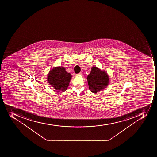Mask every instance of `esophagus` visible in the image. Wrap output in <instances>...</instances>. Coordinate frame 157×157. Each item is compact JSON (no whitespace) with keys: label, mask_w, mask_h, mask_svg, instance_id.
<instances>
[{"label":"esophagus","mask_w":157,"mask_h":157,"mask_svg":"<svg viewBox=\"0 0 157 157\" xmlns=\"http://www.w3.org/2000/svg\"><path fill=\"white\" fill-rule=\"evenodd\" d=\"M83 75L82 73H78V74H77V75Z\"/></svg>","instance_id":"obj_1"}]
</instances>
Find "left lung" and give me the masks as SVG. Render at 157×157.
<instances>
[{
    "label": "left lung",
    "instance_id": "1",
    "mask_svg": "<svg viewBox=\"0 0 157 157\" xmlns=\"http://www.w3.org/2000/svg\"><path fill=\"white\" fill-rule=\"evenodd\" d=\"M109 79L106 72L93 66L87 77L89 90L94 93L103 90L109 85Z\"/></svg>",
    "mask_w": 157,
    "mask_h": 157
}]
</instances>
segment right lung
Listing matches in <instances>:
<instances>
[{"label":"right lung","mask_w":157,"mask_h":157,"mask_svg":"<svg viewBox=\"0 0 157 157\" xmlns=\"http://www.w3.org/2000/svg\"><path fill=\"white\" fill-rule=\"evenodd\" d=\"M72 75L62 66L55 67L50 70L47 77V81L57 91L64 92L67 90Z\"/></svg>","instance_id":"obj_1"}]
</instances>
